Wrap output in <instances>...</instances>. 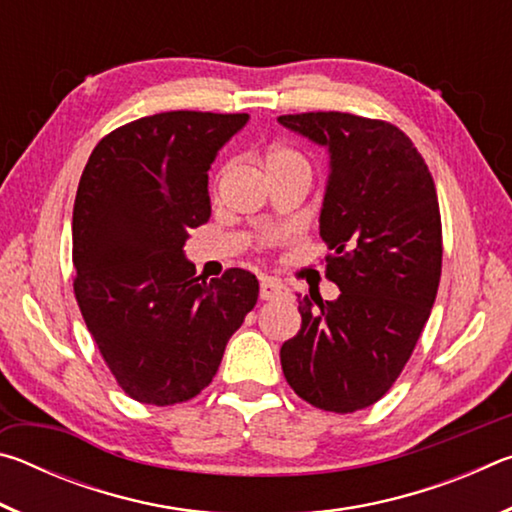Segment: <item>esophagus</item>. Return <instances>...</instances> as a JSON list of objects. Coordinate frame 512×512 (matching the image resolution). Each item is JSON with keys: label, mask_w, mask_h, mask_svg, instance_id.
Wrapping results in <instances>:
<instances>
[{"label": "esophagus", "mask_w": 512, "mask_h": 512, "mask_svg": "<svg viewBox=\"0 0 512 512\" xmlns=\"http://www.w3.org/2000/svg\"><path fill=\"white\" fill-rule=\"evenodd\" d=\"M284 291H287V289H284L277 280H273V277H264L262 284H259V298H262V300L280 298V296H284Z\"/></svg>", "instance_id": "34e87169"}]
</instances>
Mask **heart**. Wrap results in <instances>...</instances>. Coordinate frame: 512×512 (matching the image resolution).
Segmentation results:
<instances>
[{"label": "heart", "instance_id": "b5f03b06", "mask_svg": "<svg viewBox=\"0 0 512 512\" xmlns=\"http://www.w3.org/2000/svg\"><path fill=\"white\" fill-rule=\"evenodd\" d=\"M284 167H300L309 169L305 158L298 151L289 149V146H275L266 155V169H284Z\"/></svg>", "mask_w": 512, "mask_h": 512}]
</instances>
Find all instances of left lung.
<instances>
[{
	"mask_svg": "<svg viewBox=\"0 0 512 512\" xmlns=\"http://www.w3.org/2000/svg\"><path fill=\"white\" fill-rule=\"evenodd\" d=\"M277 121L327 151L318 230L332 250L336 300L300 298V332L284 341L289 386L323 411L375 404L409 361L443 264L433 178L400 128L348 112Z\"/></svg>",
	"mask_w": 512,
	"mask_h": 512,
	"instance_id": "obj_1",
	"label": "left lung"
}]
</instances>
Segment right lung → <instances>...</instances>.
Listing matches in <instances>:
<instances>
[{"label":"right lung","instance_id":"obj_1","mask_svg":"<svg viewBox=\"0 0 512 512\" xmlns=\"http://www.w3.org/2000/svg\"><path fill=\"white\" fill-rule=\"evenodd\" d=\"M248 115L160 112L94 146L74 201V293L119 386L155 406L210 384L225 345L259 296L230 268L205 282L185 257L189 230L212 214L207 171Z\"/></svg>","mask_w":512,"mask_h":512}]
</instances>
